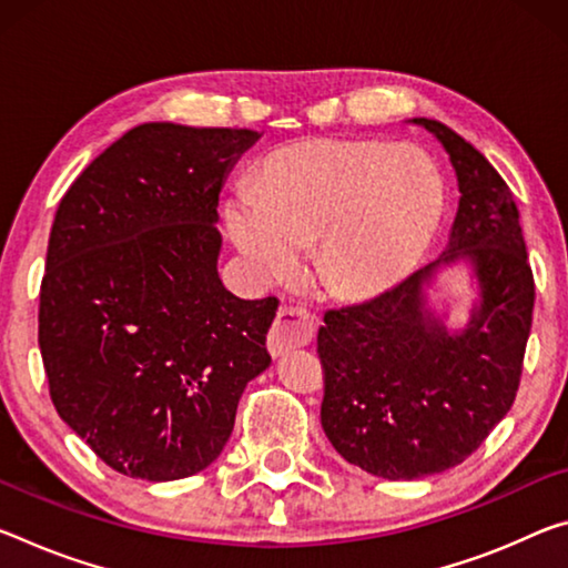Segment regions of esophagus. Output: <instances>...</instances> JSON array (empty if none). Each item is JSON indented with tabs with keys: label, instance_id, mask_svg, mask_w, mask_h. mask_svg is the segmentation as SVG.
Listing matches in <instances>:
<instances>
[{
	"label": "esophagus",
	"instance_id": "1",
	"mask_svg": "<svg viewBox=\"0 0 568 568\" xmlns=\"http://www.w3.org/2000/svg\"><path fill=\"white\" fill-rule=\"evenodd\" d=\"M316 336V321L308 311L303 308H281L273 328L267 333V351L270 356L277 358L287 354L291 348L308 346Z\"/></svg>",
	"mask_w": 568,
	"mask_h": 568
}]
</instances>
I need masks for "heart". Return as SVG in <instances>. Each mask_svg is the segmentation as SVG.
Returning <instances> with one entry per match:
<instances>
[{
    "label": "heart",
    "mask_w": 568,
    "mask_h": 568,
    "mask_svg": "<svg viewBox=\"0 0 568 568\" xmlns=\"http://www.w3.org/2000/svg\"><path fill=\"white\" fill-rule=\"evenodd\" d=\"M445 212V179L417 146L305 139L270 154L255 189L224 206L232 245L257 283L311 275L333 301L379 298L409 277Z\"/></svg>",
    "instance_id": "b5f03b06"
}]
</instances>
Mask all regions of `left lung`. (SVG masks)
<instances>
[{
  "label": "left lung",
  "instance_id": "left-lung-1",
  "mask_svg": "<svg viewBox=\"0 0 568 568\" xmlns=\"http://www.w3.org/2000/svg\"><path fill=\"white\" fill-rule=\"evenodd\" d=\"M447 151L460 202L443 255L379 298L328 311L321 425L346 463L384 480L460 465L516 399L534 318V275L508 184L445 123L412 119ZM455 264L474 277L465 327L449 329L426 287Z\"/></svg>",
  "mask_w": 568,
  "mask_h": 568
}]
</instances>
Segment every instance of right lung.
<instances>
[{
  "label": "right lung",
  "instance_id": "obj_1",
  "mask_svg": "<svg viewBox=\"0 0 568 568\" xmlns=\"http://www.w3.org/2000/svg\"><path fill=\"white\" fill-rule=\"evenodd\" d=\"M250 129L143 123L60 200L40 287V354L60 419L129 478L217 460L270 366L277 301L222 285L220 192Z\"/></svg>",
  "mask_w": 568,
  "mask_h": 568
}]
</instances>
